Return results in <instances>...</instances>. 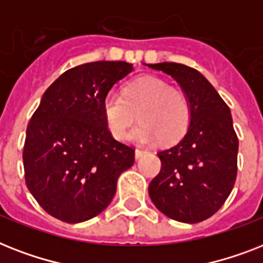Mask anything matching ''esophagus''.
Listing matches in <instances>:
<instances>
[{
  "label": "esophagus",
  "instance_id": "34e87169",
  "mask_svg": "<svg viewBox=\"0 0 263 263\" xmlns=\"http://www.w3.org/2000/svg\"><path fill=\"white\" fill-rule=\"evenodd\" d=\"M146 153V151H144V149H136V152H134V156H136V159H140V157H142Z\"/></svg>",
  "mask_w": 263,
  "mask_h": 263
}]
</instances>
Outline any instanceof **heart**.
<instances>
[{
  "instance_id": "b5f03b06",
  "label": "heart",
  "mask_w": 263,
  "mask_h": 263,
  "mask_svg": "<svg viewBox=\"0 0 263 263\" xmlns=\"http://www.w3.org/2000/svg\"><path fill=\"white\" fill-rule=\"evenodd\" d=\"M141 119L129 140L137 144L178 141L190 123V103L183 92L164 80L142 76L130 81L122 95L108 93L103 100L107 127L117 140H123L136 118Z\"/></svg>"
}]
</instances>
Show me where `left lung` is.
Segmentation results:
<instances>
[{
	"label": "left lung",
	"instance_id": "8db88e82",
	"mask_svg": "<svg viewBox=\"0 0 263 263\" xmlns=\"http://www.w3.org/2000/svg\"><path fill=\"white\" fill-rule=\"evenodd\" d=\"M171 76L190 103V123L179 142L161 151L149 197L167 217L194 224L213 216L234 189L238 136L221 96L198 70L175 62L148 64Z\"/></svg>",
	"mask_w": 263,
	"mask_h": 263
}]
</instances>
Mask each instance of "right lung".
<instances>
[{
    "instance_id": "right-lung-1",
    "label": "right lung",
    "mask_w": 263,
    "mask_h": 263,
    "mask_svg": "<svg viewBox=\"0 0 263 263\" xmlns=\"http://www.w3.org/2000/svg\"><path fill=\"white\" fill-rule=\"evenodd\" d=\"M133 72L123 61L69 69L42 96L27 126L25 184L48 215L76 224L102 213L117 180L134 163V149L111 136L103 100Z\"/></svg>"
}]
</instances>
